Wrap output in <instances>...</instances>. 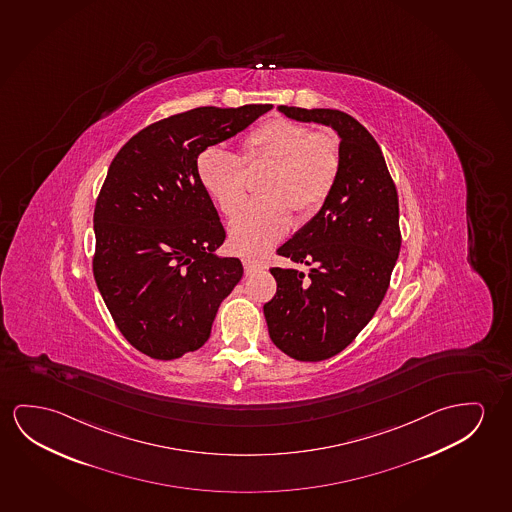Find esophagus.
Listing matches in <instances>:
<instances>
[{"label": "esophagus", "mask_w": 512, "mask_h": 512, "mask_svg": "<svg viewBox=\"0 0 512 512\" xmlns=\"http://www.w3.org/2000/svg\"><path fill=\"white\" fill-rule=\"evenodd\" d=\"M243 266L244 273H246V275H253V273H257V271L264 268V266L259 264V262H253V260L250 259L243 260Z\"/></svg>", "instance_id": "esophagus-1"}]
</instances>
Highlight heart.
Segmentation results:
<instances>
[{
	"instance_id": "1",
	"label": "heart",
	"mask_w": 512,
	"mask_h": 512,
	"mask_svg": "<svg viewBox=\"0 0 512 512\" xmlns=\"http://www.w3.org/2000/svg\"><path fill=\"white\" fill-rule=\"evenodd\" d=\"M237 158L220 147L198 154L195 172L200 186L225 216L243 205L250 191L248 173L269 165L259 193L230 221V244L237 253L259 257L280 243L298 218L314 216L339 181L342 154L330 133L312 131L287 118H269L244 134Z\"/></svg>"
}]
</instances>
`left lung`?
<instances>
[{
  "label": "left lung",
  "mask_w": 512,
  "mask_h": 512,
  "mask_svg": "<svg viewBox=\"0 0 512 512\" xmlns=\"http://www.w3.org/2000/svg\"><path fill=\"white\" fill-rule=\"evenodd\" d=\"M278 110L339 133V181L321 211L276 253L298 269L271 268L275 298L264 305L269 337L299 362L344 351L385 298L401 250L399 197L378 142L344 111Z\"/></svg>",
  "instance_id": "8db88e82"
}]
</instances>
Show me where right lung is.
<instances>
[{
  "mask_svg": "<svg viewBox=\"0 0 512 512\" xmlns=\"http://www.w3.org/2000/svg\"><path fill=\"white\" fill-rule=\"evenodd\" d=\"M271 108L177 113L134 134L111 161L95 202V284L124 339L154 360L204 346L243 278L241 260L214 255L227 234L198 182V154Z\"/></svg>",
  "mask_w": 512,
  "mask_h": 512,
  "instance_id": "obj_1",
  "label": "right lung"
}]
</instances>
